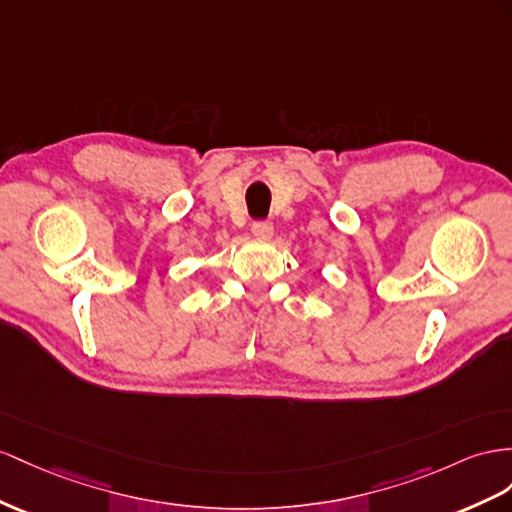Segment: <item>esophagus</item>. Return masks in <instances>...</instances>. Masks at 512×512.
<instances>
[{
    "mask_svg": "<svg viewBox=\"0 0 512 512\" xmlns=\"http://www.w3.org/2000/svg\"><path fill=\"white\" fill-rule=\"evenodd\" d=\"M251 231H253L255 238H257V240H261V242L270 240V238H272V233H274V229H272V222H270V220H259V222H253Z\"/></svg>",
    "mask_w": 512,
    "mask_h": 512,
    "instance_id": "1",
    "label": "esophagus"
}]
</instances>
